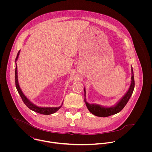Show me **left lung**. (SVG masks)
<instances>
[{"mask_svg":"<svg viewBox=\"0 0 152 152\" xmlns=\"http://www.w3.org/2000/svg\"><path fill=\"white\" fill-rule=\"evenodd\" d=\"M131 72H132V77H131V84L130 87L128 89V91L126 92V93L123 96V97L120 99L119 102H117V104L110 107H102L99 105L97 104H91L88 103L86 101V88H84V96L85 99L84 101L86 102V105L87 106V108L89 110V111L94 114L95 116H99V117H107L112 115H115L116 113H118L120 111H121L123 108L125 107L128 102L129 101L130 99V96L132 95V93L134 90V75H133V68L131 66Z\"/></svg>","mask_w":152,"mask_h":152,"instance_id":"8db88e82","label":"left lung"}]
</instances>
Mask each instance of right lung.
<instances>
[{
  "label": "right lung",
  "mask_w": 152,
  "mask_h": 152,
  "mask_svg": "<svg viewBox=\"0 0 152 152\" xmlns=\"http://www.w3.org/2000/svg\"><path fill=\"white\" fill-rule=\"evenodd\" d=\"M20 50L19 51L17 57L16 58L15 60V63H16V69H15V84H16V89L20 95V96L22 98V100L23 101V102L24 103V104L30 109L36 112L41 113V114H43V115H50L52 113H54L55 112H56L60 108L63 104L58 107H39L36 106V105H34L33 103H32L25 95L23 93L22 89L20 88V87L19 86V82H18V66H17V64H16V61L18 59L19 54H20Z\"/></svg>",
  "instance_id": "right-lung-1"
}]
</instances>
